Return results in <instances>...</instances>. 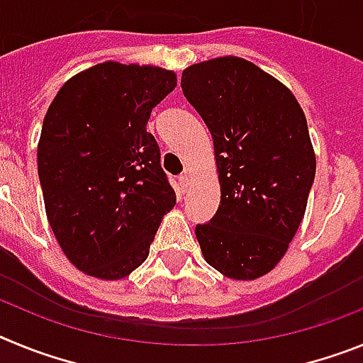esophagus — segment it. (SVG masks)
Wrapping results in <instances>:
<instances>
[{
  "label": "esophagus",
  "mask_w": 363,
  "mask_h": 363,
  "mask_svg": "<svg viewBox=\"0 0 363 363\" xmlns=\"http://www.w3.org/2000/svg\"><path fill=\"white\" fill-rule=\"evenodd\" d=\"M189 182H191V176L187 174V172H185V174H182L178 178V185H179V189H182V191H187V187H189Z\"/></svg>",
  "instance_id": "obj_1"
}]
</instances>
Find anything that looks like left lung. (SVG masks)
Returning a JSON list of instances; mask_svg holds the SVG:
<instances>
[{
  "label": "left lung",
  "mask_w": 363,
  "mask_h": 363,
  "mask_svg": "<svg viewBox=\"0 0 363 363\" xmlns=\"http://www.w3.org/2000/svg\"><path fill=\"white\" fill-rule=\"evenodd\" d=\"M182 91L205 121L221 185L216 214L196 225L207 264L255 280L277 267L306 214L316 158L293 92L242 57L191 65Z\"/></svg>",
  "instance_id": "8db88e82"
}]
</instances>
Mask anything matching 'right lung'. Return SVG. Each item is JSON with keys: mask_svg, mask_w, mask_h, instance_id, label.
Instances as JSON below:
<instances>
[{"mask_svg": "<svg viewBox=\"0 0 363 363\" xmlns=\"http://www.w3.org/2000/svg\"><path fill=\"white\" fill-rule=\"evenodd\" d=\"M176 74L105 62L70 78L45 114L38 174L45 211L74 267L129 277L149 256L176 194L147 121Z\"/></svg>", "mask_w": 363, "mask_h": 363, "instance_id": "add662e5", "label": "right lung"}]
</instances>
